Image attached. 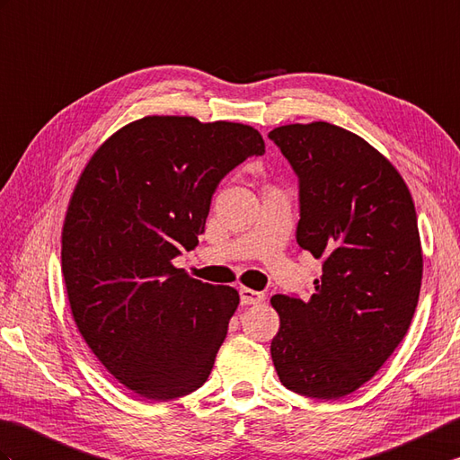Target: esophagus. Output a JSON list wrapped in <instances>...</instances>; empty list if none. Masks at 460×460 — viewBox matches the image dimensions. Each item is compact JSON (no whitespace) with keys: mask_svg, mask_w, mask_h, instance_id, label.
<instances>
[{"mask_svg":"<svg viewBox=\"0 0 460 460\" xmlns=\"http://www.w3.org/2000/svg\"><path fill=\"white\" fill-rule=\"evenodd\" d=\"M239 294H241V304L243 305H256V304L264 302V294L251 290V288H241Z\"/></svg>","mask_w":460,"mask_h":460,"instance_id":"1","label":"esophagus"}]
</instances>
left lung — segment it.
I'll list each match as a JSON object with an SVG mask.
<instances>
[{
  "label": "left lung",
  "mask_w": 460,
  "mask_h": 460,
  "mask_svg": "<svg viewBox=\"0 0 460 460\" xmlns=\"http://www.w3.org/2000/svg\"><path fill=\"white\" fill-rule=\"evenodd\" d=\"M269 137L300 178L297 244L323 262L309 300L272 296V362L288 390L343 398L390 358L418 307L415 206L390 160L343 127L292 123Z\"/></svg>",
  "instance_id": "left-lung-1"
}]
</instances>
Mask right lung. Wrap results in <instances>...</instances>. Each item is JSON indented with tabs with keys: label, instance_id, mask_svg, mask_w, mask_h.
I'll return each instance as SVG.
<instances>
[{
	"label": "right lung",
	"instance_id": "1",
	"mask_svg": "<svg viewBox=\"0 0 460 460\" xmlns=\"http://www.w3.org/2000/svg\"><path fill=\"white\" fill-rule=\"evenodd\" d=\"M262 153L251 125L148 115L82 170L62 227L70 312L110 375L141 398L186 396L209 376L239 292L172 259L198 244L221 178Z\"/></svg>",
	"mask_w": 460,
	"mask_h": 460
}]
</instances>
